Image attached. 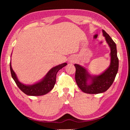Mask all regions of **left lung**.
Returning <instances> with one entry per match:
<instances>
[{
	"label": "left lung",
	"instance_id": "8db88e82",
	"mask_svg": "<svg viewBox=\"0 0 130 130\" xmlns=\"http://www.w3.org/2000/svg\"><path fill=\"white\" fill-rule=\"evenodd\" d=\"M103 33L111 49V63L109 67L99 75L92 76L83 67L74 64L76 68V82L82 91L86 93L99 94L106 92L112 85L118 70L119 60L116 43L105 30H103Z\"/></svg>",
	"mask_w": 130,
	"mask_h": 130
}]
</instances>
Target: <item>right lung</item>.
Returning <instances> with one entry per match:
<instances>
[{
	"mask_svg": "<svg viewBox=\"0 0 130 130\" xmlns=\"http://www.w3.org/2000/svg\"><path fill=\"white\" fill-rule=\"evenodd\" d=\"M67 64V63H64L54 67L49 70L42 80L31 85H26L19 81L16 74L12 68L11 62L10 67L12 77L13 78L18 88L23 93L27 95L41 96L45 95L52 90L56 83V74L57 72Z\"/></svg>",
	"mask_w": 130,
	"mask_h": 130,
	"instance_id": "1",
	"label": "right lung"
}]
</instances>
